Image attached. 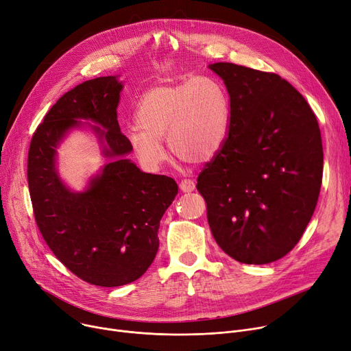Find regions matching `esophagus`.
<instances>
[{
	"mask_svg": "<svg viewBox=\"0 0 351 351\" xmlns=\"http://www.w3.org/2000/svg\"><path fill=\"white\" fill-rule=\"evenodd\" d=\"M194 189H195V182L193 180L185 178V180L180 181V190L182 193H191V191H194Z\"/></svg>",
	"mask_w": 351,
	"mask_h": 351,
	"instance_id": "obj_1",
	"label": "esophagus"
}]
</instances>
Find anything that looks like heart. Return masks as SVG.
Returning a JSON list of instances; mask_svg holds the SVG:
<instances>
[{"label": "heart", "mask_w": 351, "mask_h": 351, "mask_svg": "<svg viewBox=\"0 0 351 351\" xmlns=\"http://www.w3.org/2000/svg\"><path fill=\"white\" fill-rule=\"evenodd\" d=\"M136 123L128 140L144 167L154 170L166 161L162 138L180 160L205 162L228 136L230 99L219 82L208 76L158 84L141 95Z\"/></svg>", "instance_id": "b5f03b06"}]
</instances>
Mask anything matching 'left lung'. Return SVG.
<instances>
[{
	"instance_id": "left-lung-1",
	"label": "left lung",
	"mask_w": 351,
	"mask_h": 351,
	"mask_svg": "<svg viewBox=\"0 0 351 351\" xmlns=\"http://www.w3.org/2000/svg\"><path fill=\"white\" fill-rule=\"evenodd\" d=\"M210 68L230 95V129L197 190L226 255L271 263L295 248L315 213L323 177L319 123L279 75L228 62Z\"/></svg>"
}]
</instances>
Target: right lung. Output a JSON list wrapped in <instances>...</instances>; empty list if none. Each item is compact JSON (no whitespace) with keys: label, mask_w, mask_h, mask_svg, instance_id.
<instances>
[{"label":"right lung","mask_w":351,"mask_h":351,"mask_svg":"<svg viewBox=\"0 0 351 351\" xmlns=\"http://www.w3.org/2000/svg\"><path fill=\"white\" fill-rule=\"evenodd\" d=\"M121 89L116 76H103L60 96L28 152V187L40 235L73 275L103 287L128 285L149 269L158 250L160 219L178 193L173 178L143 173L121 158L132 152L117 121ZM76 118L106 129L97 131L107 141L106 155L115 158L85 193L69 192L53 162L57 143L78 124Z\"/></svg>","instance_id":"obj_1"}]
</instances>
